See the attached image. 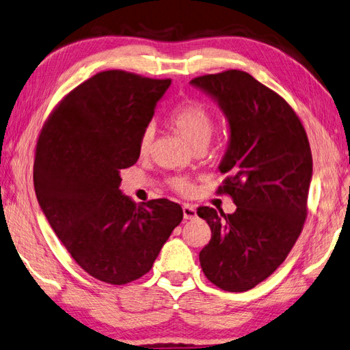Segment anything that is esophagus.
I'll return each instance as SVG.
<instances>
[{"label":"esophagus","mask_w":350,"mask_h":350,"mask_svg":"<svg viewBox=\"0 0 350 350\" xmlns=\"http://www.w3.org/2000/svg\"><path fill=\"white\" fill-rule=\"evenodd\" d=\"M197 217V211L191 204H183V218L185 220H194Z\"/></svg>","instance_id":"1"}]
</instances>
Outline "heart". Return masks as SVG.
<instances>
[{
  "label": "heart",
  "instance_id": "b5f03b06",
  "mask_svg": "<svg viewBox=\"0 0 350 350\" xmlns=\"http://www.w3.org/2000/svg\"><path fill=\"white\" fill-rule=\"evenodd\" d=\"M170 124L180 133L191 146L202 148L206 146L214 132V116L209 109L198 100H185L180 103L168 116ZM154 141L153 124L144 126L138 136L139 154L147 156L152 152ZM168 187L182 196H188L194 191V185L187 177H171L168 179Z\"/></svg>",
  "mask_w": 350,
  "mask_h": 350
}]
</instances>
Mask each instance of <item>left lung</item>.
<instances>
[{
    "label": "left lung",
    "mask_w": 350,
    "mask_h": 350,
    "mask_svg": "<svg viewBox=\"0 0 350 350\" xmlns=\"http://www.w3.org/2000/svg\"><path fill=\"white\" fill-rule=\"evenodd\" d=\"M191 83L211 94L229 120L230 142L220 165L226 179L217 194L237 204L228 215L197 209L212 232L198 258L212 284L243 293L285 261L304 229L312 176L310 141L288 101L249 72L228 70Z\"/></svg>",
    "instance_id": "obj_1"
}]
</instances>
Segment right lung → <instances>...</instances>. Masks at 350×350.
<instances>
[{
    "label": "right lung",
    "instance_id": "right-lung-1",
    "mask_svg": "<svg viewBox=\"0 0 350 350\" xmlns=\"http://www.w3.org/2000/svg\"><path fill=\"white\" fill-rule=\"evenodd\" d=\"M171 79L101 71L62 98L40 130L33 182L48 223L89 276L111 285L139 279L179 226V203L136 204L120 171L139 159L138 136Z\"/></svg>",
    "mask_w": 350,
    "mask_h": 350
}]
</instances>
